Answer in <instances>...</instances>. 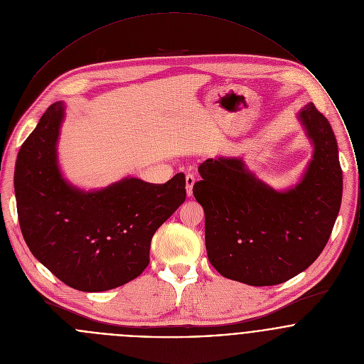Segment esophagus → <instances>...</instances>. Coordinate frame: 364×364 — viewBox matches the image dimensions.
I'll return each mask as SVG.
<instances>
[{
	"label": "esophagus",
	"mask_w": 364,
	"mask_h": 364,
	"mask_svg": "<svg viewBox=\"0 0 364 364\" xmlns=\"http://www.w3.org/2000/svg\"><path fill=\"white\" fill-rule=\"evenodd\" d=\"M185 179H186V195L191 198L192 196V189H193V185H195V175L188 173Z\"/></svg>",
	"instance_id": "obj_1"
}]
</instances>
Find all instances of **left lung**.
Wrapping results in <instances>:
<instances>
[{
	"label": "left lung",
	"instance_id": "obj_1",
	"mask_svg": "<svg viewBox=\"0 0 364 364\" xmlns=\"http://www.w3.org/2000/svg\"><path fill=\"white\" fill-rule=\"evenodd\" d=\"M311 140L301 179L276 191L240 156L208 158L193 195L205 210L210 263L224 277L274 286L306 270L325 248L342 202L338 144L326 117L312 102L297 114Z\"/></svg>",
	"mask_w": 364,
	"mask_h": 364
}]
</instances>
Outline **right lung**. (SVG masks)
Returning a JSON list of instances; mask_svg holds the SVG:
<instances>
[{
    "instance_id": "right-lung-1",
    "label": "right lung",
    "mask_w": 364,
    "mask_h": 364,
    "mask_svg": "<svg viewBox=\"0 0 364 364\" xmlns=\"http://www.w3.org/2000/svg\"><path fill=\"white\" fill-rule=\"evenodd\" d=\"M65 105H50L21 146L15 198L33 257L67 286L105 291L129 283L150 263L151 238L186 198L185 175L164 185L126 176L82 191L64 179L57 141Z\"/></svg>"
}]
</instances>
